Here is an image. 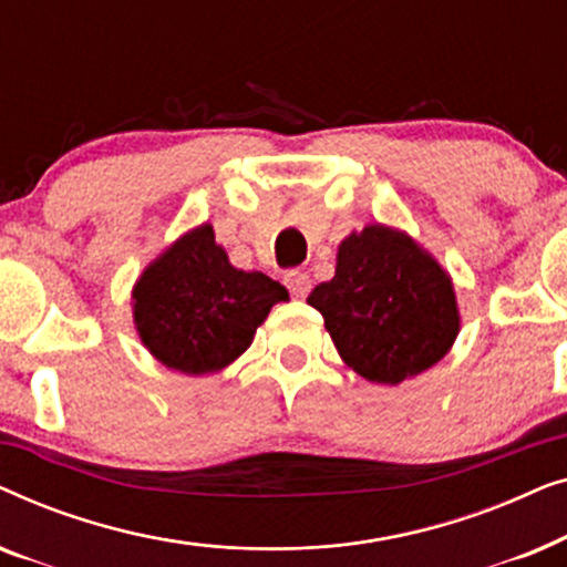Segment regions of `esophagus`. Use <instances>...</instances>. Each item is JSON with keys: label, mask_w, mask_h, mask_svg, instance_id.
<instances>
[{"label": "esophagus", "mask_w": 567, "mask_h": 567, "mask_svg": "<svg viewBox=\"0 0 567 567\" xmlns=\"http://www.w3.org/2000/svg\"><path fill=\"white\" fill-rule=\"evenodd\" d=\"M284 284H286V289L291 291V297H297V299H305L309 289H312V281H309V276L301 274V270H289L284 278Z\"/></svg>", "instance_id": "1"}]
</instances>
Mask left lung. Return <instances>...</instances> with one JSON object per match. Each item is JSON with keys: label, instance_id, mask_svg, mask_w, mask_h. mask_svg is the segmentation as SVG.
<instances>
[{"label": "left lung", "instance_id": "obj_1", "mask_svg": "<svg viewBox=\"0 0 567 567\" xmlns=\"http://www.w3.org/2000/svg\"><path fill=\"white\" fill-rule=\"evenodd\" d=\"M340 359L377 384L431 369L460 336L452 278L405 231L369 224L338 247L336 276L307 297Z\"/></svg>", "mask_w": 567, "mask_h": 567}]
</instances>
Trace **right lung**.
Here are the masks:
<instances>
[{
    "label": "right lung",
    "mask_w": 567,
    "mask_h": 567,
    "mask_svg": "<svg viewBox=\"0 0 567 567\" xmlns=\"http://www.w3.org/2000/svg\"><path fill=\"white\" fill-rule=\"evenodd\" d=\"M289 299L260 270H239L212 224L185 231L134 286V324L154 359L188 377L214 374L250 348L270 307Z\"/></svg>",
    "instance_id": "right-lung-1"
}]
</instances>
